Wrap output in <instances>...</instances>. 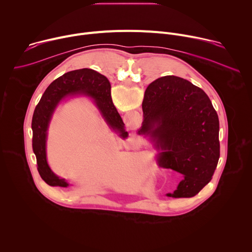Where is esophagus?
<instances>
[{
    "label": "esophagus",
    "instance_id": "34e87169",
    "mask_svg": "<svg viewBox=\"0 0 252 252\" xmlns=\"http://www.w3.org/2000/svg\"><path fill=\"white\" fill-rule=\"evenodd\" d=\"M129 146L131 149H138L140 147V142L139 139L136 136H132L129 138Z\"/></svg>",
    "mask_w": 252,
    "mask_h": 252
}]
</instances>
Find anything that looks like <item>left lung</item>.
<instances>
[{"label": "left lung", "mask_w": 252, "mask_h": 252, "mask_svg": "<svg viewBox=\"0 0 252 252\" xmlns=\"http://www.w3.org/2000/svg\"><path fill=\"white\" fill-rule=\"evenodd\" d=\"M142 112L137 133L155 142L158 164L184 174L167 196H194L211 181L220 159V121L211 100L188 80L165 76L147 88Z\"/></svg>", "instance_id": "obj_1"}]
</instances>
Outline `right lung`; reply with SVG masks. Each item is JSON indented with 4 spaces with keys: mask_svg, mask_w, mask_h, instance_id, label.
Returning <instances> with one entry per match:
<instances>
[{
    "mask_svg": "<svg viewBox=\"0 0 252 252\" xmlns=\"http://www.w3.org/2000/svg\"><path fill=\"white\" fill-rule=\"evenodd\" d=\"M74 94H85L93 98L110 127L120 132L123 138L127 136L125 124L112 99L111 84L104 76L91 68H82L68 71L58 78L44 93L32 120V151L37 158L38 171L45 183L51 187L66 188L68 184L57 176L47 162V130L59 102Z\"/></svg>",
    "mask_w": 252,
    "mask_h": 252,
    "instance_id": "1",
    "label": "right lung"
}]
</instances>
